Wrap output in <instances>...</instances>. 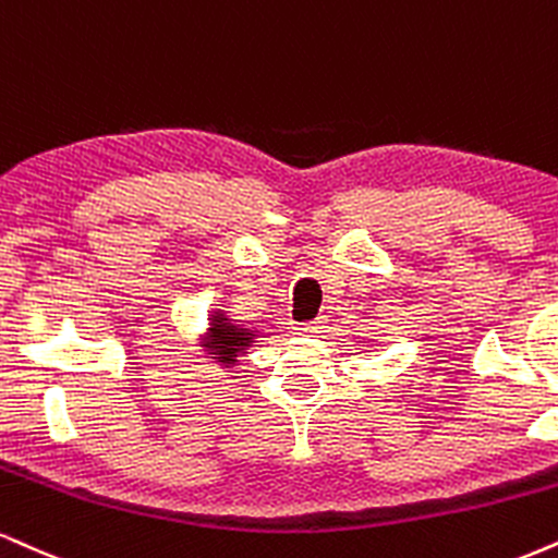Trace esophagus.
Returning <instances> with one entry per match:
<instances>
[{
  "label": "esophagus",
  "mask_w": 558,
  "mask_h": 558,
  "mask_svg": "<svg viewBox=\"0 0 558 558\" xmlns=\"http://www.w3.org/2000/svg\"><path fill=\"white\" fill-rule=\"evenodd\" d=\"M293 330H296V335H317L322 332V325L319 322H308V325H299L293 327Z\"/></svg>",
  "instance_id": "obj_1"
}]
</instances>
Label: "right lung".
Instances as JSON below:
<instances>
[{"label": "right lung", "mask_w": 558, "mask_h": 558, "mask_svg": "<svg viewBox=\"0 0 558 558\" xmlns=\"http://www.w3.org/2000/svg\"><path fill=\"white\" fill-rule=\"evenodd\" d=\"M257 327L241 325L226 308H215L210 317H207V332L203 335V343L199 345H203L207 359L218 361L228 372V368L239 364V355H244L252 343H257Z\"/></svg>", "instance_id": "add662e5"}]
</instances>
